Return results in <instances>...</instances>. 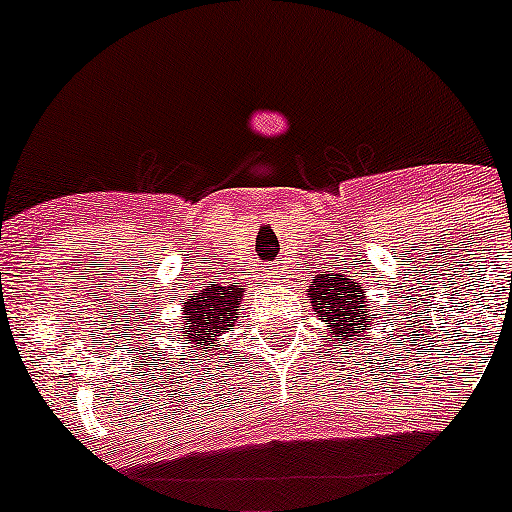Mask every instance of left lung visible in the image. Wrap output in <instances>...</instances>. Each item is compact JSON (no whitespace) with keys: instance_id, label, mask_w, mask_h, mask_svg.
<instances>
[{"instance_id":"1","label":"left lung","mask_w":512,"mask_h":512,"mask_svg":"<svg viewBox=\"0 0 512 512\" xmlns=\"http://www.w3.org/2000/svg\"><path fill=\"white\" fill-rule=\"evenodd\" d=\"M312 312L330 330L333 341H364L372 330V312L366 310L364 289L338 274H320L310 287ZM372 341V338H366Z\"/></svg>"}]
</instances>
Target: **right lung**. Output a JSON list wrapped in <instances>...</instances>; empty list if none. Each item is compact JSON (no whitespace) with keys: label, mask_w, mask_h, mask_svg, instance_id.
<instances>
[{"label":"right lung","mask_w":512,"mask_h":512,"mask_svg":"<svg viewBox=\"0 0 512 512\" xmlns=\"http://www.w3.org/2000/svg\"><path fill=\"white\" fill-rule=\"evenodd\" d=\"M241 300L243 287L238 282L228 284V287L212 284V287L200 289L182 305V320L174 325V330L189 343H194L189 348L215 351L217 336H223L233 328V320L238 315L235 307L241 305Z\"/></svg>","instance_id":"right-lung-1"}]
</instances>
